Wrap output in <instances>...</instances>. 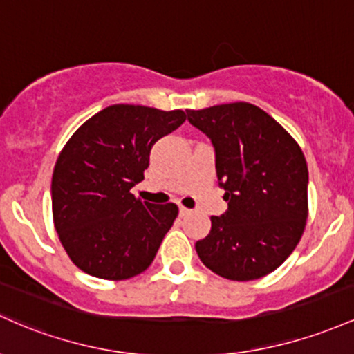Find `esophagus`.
<instances>
[{"label":"esophagus","instance_id":"obj_1","mask_svg":"<svg viewBox=\"0 0 354 354\" xmlns=\"http://www.w3.org/2000/svg\"><path fill=\"white\" fill-rule=\"evenodd\" d=\"M178 214H180V217H184V216H189V214H190V210H189L187 207H184V205H180V207H178Z\"/></svg>","mask_w":354,"mask_h":354}]
</instances>
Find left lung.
<instances>
[{"instance_id":"8db88e82","label":"left lung","mask_w":354,"mask_h":354,"mask_svg":"<svg viewBox=\"0 0 354 354\" xmlns=\"http://www.w3.org/2000/svg\"><path fill=\"white\" fill-rule=\"evenodd\" d=\"M212 140L227 210L212 216L196 242L205 268L230 281H252L291 256L308 219V165L301 147L276 120L248 102L187 110Z\"/></svg>"}]
</instances>
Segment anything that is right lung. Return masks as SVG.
I'll return each mask as SVG.
<instances>
[{
    "label": "right lung",
    "mask_w": 354,
    "mask_h": 354,
    "mask_svg": "<svg viewBox=\"0 0 354 354\" xmlns=\"http://www.w3.org/2000/svg\"><path fill=\"white\" fill-rule=\"evenodd\" d=\"M185 118L182 110L118 103L90 117L62 149L51 178L53 224L83 272L124 281L152 264L178 207L140 201L132 187L144 180L153 144Z\"/></svg>",
    "instance_id": "right-lung-1"
}]
</instances>
